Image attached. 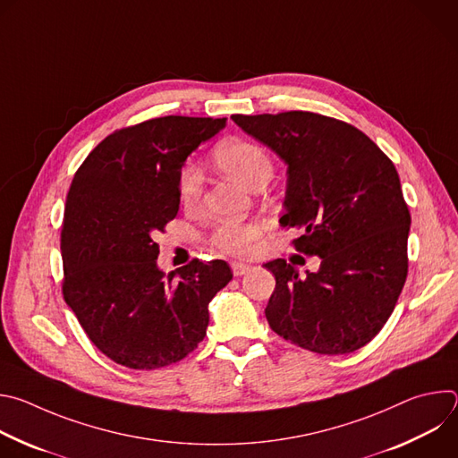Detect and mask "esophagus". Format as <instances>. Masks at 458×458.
Returning <instances> with one entry per match:
<instances>
[{
	"mask_svg": "<svg viewBox=\"0 0 458 458\" xmlns=\"http://www.w3.org/2000/svg\"><path fill=\"white\" fill-rule=\"evenodd\" d=\"M251 270V267L250 265H244V263H232V272H233V276L235 277H241V276H244V274H248Z\"/></svg>",
	"mask_w": 458,
	"mask_h": 458,
	"instance_id": "34e87169",
	"label": "esophagus"
}]
</instances>
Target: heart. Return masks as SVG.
Instances as JSON below:
<instances>
[{"label": "heart", "instance_id": "1", "mask_svg": "<svg viewBox=\"0 0 458 458\" xmlns=\"http://www.w3.org/2000/svg\"><path fill=\"white\" fill-rule=\"evenodd\" d=\"M214 159L217 166L239 181L246 188H255L259 182H268L272 175V161L263 147L246 140H228L216 147ZM179 198L186 208H195L203 195V172L198 165L186 163L177 179ZM260 230L253 223H223L212 235V244L232 255H244L251 250Z\"/></svg>", "mask_w": 458, "mask_h": 458}]
</instances>
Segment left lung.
I'll list each match as a JSON object with an SVG mask.
<instances>
[{
  "instance_id": "obj_1",
  "label": "left lung",
  "mask_w": 458,
  "mask_h": 458,
  "mask_svg": "<svg viewBox=\"0 0 458 458\" xmlns=\"http://www.w3.org/2000/svg\"><path fill=\"white\" fill-rule=\"evenodd\" d=\"M288 166L281 225L318 255L301 277L284 259L265 265L276 290L265 310L284 341L320 355L368 344L394 311L408 276L410 210L395 165L355 126L313 112L232 115Z\"/></svg>"
}]
</instances>
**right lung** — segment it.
<instances>
[{
  "label": "right lung",
  "instance_id": "right-lung-1",
  "mask_svg": "<svg viewBox=\"0 0 458 458\" xmlns=\"http://www.w3.org/2000/svg\"><path fill=\"white\" fill-rule=\"evenodd\" d=\"M226 117L166 115L115 130L76 172L61 228L63 297L89 339L130 369L184 359L205 339L208 304L232 281L225 260L170 272L154 237L179 210L186 157Z\"/></svg>",
  "mask_w": 458,
  "mask_h": 458
}]
</instances>
